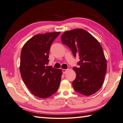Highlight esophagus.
Here are the masks:
<instances>
[{"instance_id":"obj_1","label":"esophagus","mask_w":123,"mask_h":123,"mask_svg":"<svg viewBox=\"0 0 123 123\" xmlns=\"http://www.w3.org/2000/svg\"><path fill=\"white\" fill-rule=\"evenodd\" d=\"M68 71V69H63L62 70V72L64 74H65L66 73H67V72Z\"/></svg>"}]
</instances>
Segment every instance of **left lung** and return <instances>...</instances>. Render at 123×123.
<instances>
[{
  "instance_id": "8db88e82",
  "label": "left lung",
  "mask_w": 123,
  "mask_h": 123,
  "mask_svg": "<svg viewBox=\"0 0 123 123\" xmlns=\"http://www.w3.org/2000/svg\"><path fill=\"white\" fill-rule=\"evenodd\" d=\"M62 43L77 55L80 68H73L76 77L72 85L76 92L90 96L102 86L106 72V61L101 45L92 35L81 29L65 31Z\"/></svg>"
}]
</instances>
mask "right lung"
Here are the masks:
<instances>
[{
	"label": "right lung",
	"instance_id": "add662e5",
	"mask_svg": "<svg viewBox=\"0 0 123 123\" xmlns=\"http://www.w3.org/2000/svg\"><path fill=\"white\" fill-rule=\"evenodd\" d=\"M60 31L39 34L31 37L23 46L20 70L26 86L35 96L47 98L58 90L61 80V69L48 64L49 53L52 42Z\"/></svg>",
	"mask_w": 123,
	"mask_h": 123
}]
</instances>
